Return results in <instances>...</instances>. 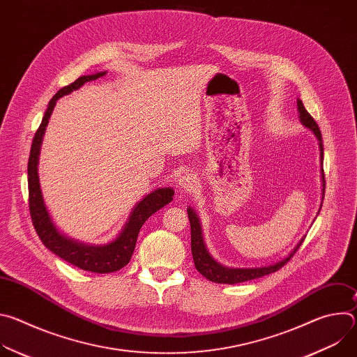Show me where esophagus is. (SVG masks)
Listing matches in <instances>:
<instances>
[{"label":"esophagus","mask_w":357,"mask_h":357,"mask_svg":"<svg viewBox=\"0 0 357 357\" xmlns=\"http://www.w3.org/2000/svg\"><path fill=\"white\" fill-rule=\"evenodd\" d=\"M195 183H196L195 176H193L192 174H189V172L183 174V175L179 178V186H181L182 189L190 190V189L195 186Z\"/></svg>","instance_id":"esophagus-1"}]
</instances>
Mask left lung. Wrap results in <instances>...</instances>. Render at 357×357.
Wrapping results in <instances>:
<instances>
[{"label": "left lung", "mask_w": 357, "mask_h": 357, "mask_svg": "<svg viewBox=\"0 0 357 357\" xmlns=\"http://www.w3.org/2000/svg\"><path fill=\"white\" fill-rule=\"evenodd\" d=\"M296 106H298L299 120H301L302 126L310 128L319 141L321 162H322L324 144H322L321 130H319L317 121L312 119V116L307 112V109L303 107L302 101L299 98L296 100ZM321 171H322V186H324L322 195H325V175H324V169H321ZM188 218H189V223H190V247H192V256H193L195 267L203 277H206L209 281L218 282V284H238V282L256 280V278H260L267 274L278 271L282 266H285L289 261V259L294 256L295 251L299 248V245L302 244V241L305 238V237H302L299 240V243L295 245V248L289 252V256L280 260L278 263H274L270 266H263V267H254V268H231V267L222 266L211 256V252L208 251L205 241H203L202 226H200L199 218L192 208H188Z\"/></svg>", "instance_id": "8db88e82"}]
</instances>
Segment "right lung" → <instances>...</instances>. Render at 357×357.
<instances>
[{
	"instance_id": "1",
	"label": "right lung",
	"mask_w": 357,
	"mask_h": 357,
	"mask_svg": "<svg viewBox=\"0 0 357 357\" xmlns=\"http://www.w3.org/2000/svg\"><path fill=\"white\" fill-rule=\"evenodd\" d=\"M107 72H98L94 75H87L76 79L69 86L62 87L52 98H50L47 109L43 114L42 123L39 128L35 132L31 154L28 161V192H29V212L31 219L33 223V227L40 238V241L45 244L46 248H49L56 256L63 259L65 261L84 270L91 271L97 274H107L114 273L123 268L128 264L131 260V256L135 248L137 237L139 233V229L145 223V220L158 212L161 208L174 199V189L172 188H158L152 190L151 193L145 195L137 205L134 206L126 226L121 229L120 234L110 243L103 245H90L79 243L73 238L66 237L62 234L55 223L50 219L47 209L45 206V202L40 192L39 185V176H38V161H39V152H40V144L42 138L46 130V126L49 123V117L52 114L56 101L63 97L65 94L72 93L73 90H77L82 87L86 82L96 80L101 76H105Z\"/></svg>"
}]
</instances>
